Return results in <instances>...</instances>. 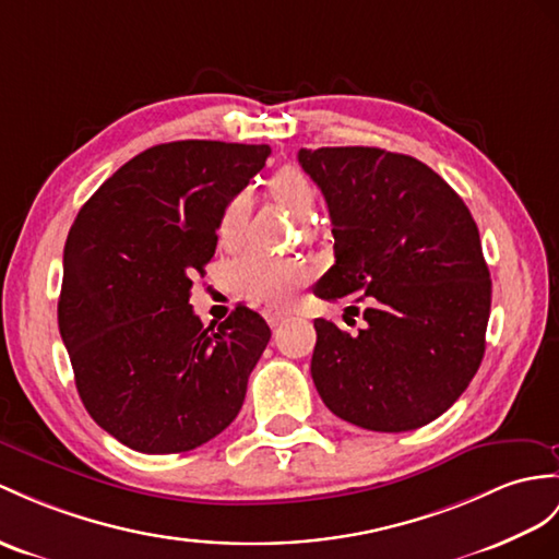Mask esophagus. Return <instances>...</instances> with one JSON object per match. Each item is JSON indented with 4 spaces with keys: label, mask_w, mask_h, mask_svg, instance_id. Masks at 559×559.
I'll return each mask as SVG.
<instances>
[{
    "label": "esophagus",
    "mask_w": 559,
    "mask_h": 559,
    "mask_svg": "<svg viewBox=\"0 0 559 559\" xmlns=\"http://www.w3.org/2000/svg\"><path fill=\"white\" fill-rule=\"evenodd\" d=\"M263 316H265V320H267L270 326H277L280 322H284V320L289 318V312H284V310H265Z\"/></svg>",
    "instance_id": "34e87169"
}]
</instances>
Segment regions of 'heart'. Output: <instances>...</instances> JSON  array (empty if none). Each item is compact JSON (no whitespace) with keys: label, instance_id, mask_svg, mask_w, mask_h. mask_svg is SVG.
<instances>
[{"label":"heart","instance_id":"heart-1","mask_svg":"<svg viewBox=\"0 0 559 559\" xmlns=\"http://www.w3.org/2000/svg\"><path fill=\"white\" fill-rule=\"evenodd\" d=\"M267 192L284 209L294 215L306 217L316 209L318 189L308 173L298 166H282L270 175ZM249 215V194L237 192L225 203V209L217 217V239L225 247H233L239 241L243 225ZM310 277V267L296 258H277L261 251H249L239 255L229 265L227 280L235 294L249 298L258 306H287L294 294L304 287Z\"/></svg>","mask_w":559,"mask_h":559}]
</instances>
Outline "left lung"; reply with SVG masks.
<instances>
[{
	"mask_svg": "<svg viewBox=\"0 0 559 559\" xmlns=\"http://www.w3.org/2000/svg\"><path fill=\"white\" fill-rule=\"evenodd\" d=\"M332 217L324 301H365V330L316 320L310 374L350 425L411 431L443 415L484 358L491 275L479 229L425 163L377 146L301 148ZM356 308V306H350Z\"/></svg>",
	"mask_w": 559,
	"mask_h": 559,
	"instance_id": "1",
	"label": "left lung"
}]
</instances>
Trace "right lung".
<instances>
[{"mask_svg":"<svg viewBox=\"0 0 559 559\" xmlns=\"http://www.w3.org/2000/svg\"><path fill=\"white\" fill-rule=\"evenodd\" d=\"M267 156V144H156L108 177L68 233L59 332L87 413L132 451H194L241 411L270 326L247 306L203 326L189 289L225 203Z\"/></svg>","mask_w":559,"mask_h":559,"instance_id":"add662e5","label":"right lung"}]
</instances>
